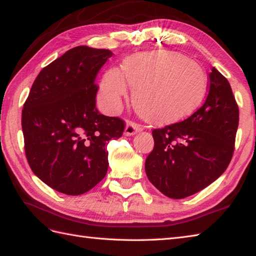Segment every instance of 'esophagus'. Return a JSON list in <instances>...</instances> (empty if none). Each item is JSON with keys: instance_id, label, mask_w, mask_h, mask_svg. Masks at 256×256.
Here are the masks:
<instances>
[{"instance_id": "esophagus-1", "label": "esophagus", "mask_w": 256, "mask_h": 256, "mask_svg": "<svg viewBox=\"0 0 256 256\" xmlns=\"http://www.w3.org/2000/svg\"><path fill=\"white\" fill-rule=\"evenodd\" d=\"M142 130H143L142 125H140V124L132 122V121H128L126 125H125V128H124V135L125 136H132V135L140 132Z\"/></svg>"}]
</instances>
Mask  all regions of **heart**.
Segmentation results:
<instances>
[{
  "mask_svg": "<svg viewBox=\"0 0 256 256\" xmlns=\"http://www.w3.org/2000/svg\"><path fill=\"white\" fill-rule=\"evenodd\" d=\"M134 89L138 114L154 124H167L189 116L202 101L206 74L198 62L180 52L157 50L128 58L122 72L111 68L103 76L99 100L108 111H116L128 84Z\"/></svg>",
  "mask_w": 256,
  "mask_h": 256,
  "instance_id": "obj_1",
  "label": "heart"
}]
</instances>
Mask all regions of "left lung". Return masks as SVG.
Here are the masks:
<instances>
[{"instance_id": "1", "label": "left lung", "mask_w": 256, "mask_h": 256, "mask_svg": "<svg viewBox=\"0 0 256 256\" xmlns=\"http://www.w3.org/2000/svg\"><path fill=\"white\" fill-rule=\"evenodd\" d=\"M204 106L182 122L153 130L145 162L148 180L162 194L182 199L216 180L234 150L238 108L229 81L214 67Z\"/></svg>"}]
</instances>
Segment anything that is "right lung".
I'll use <instances>...</instances> for the list:
<instances>
[{
  "label": "right lung",
  "instance_id": "obj_1",
  "mask_svg": "<svg viewBox=\"0 0 256 256\" xmlns=\"http://www.w3.org/2000/svg\"><path fill=\"white\" fill-rule=\"evenodd\" d=\"M113 52L78 46L42 68L22 111L25 153L32 172L56 192L82 194L106 177L108 140L124 121L96 108L99 70Z\"/></svg>",
  "mask_w": 256,
  "mask_h": 256
}]
</instances>
